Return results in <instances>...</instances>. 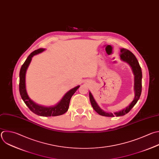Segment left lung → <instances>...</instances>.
I'll use <instances>...</instances> for the list:
<instances>
[{
    "label": "left lung",
    "instance_id": "left-lung-1",
    "mask_svg": "<svg viewBox=\"0 0 159 159\" xmlns=\"http://www.w3.org/2000/svg\"><path fill=\"white\" fill-rule=\"evenodd\" d=\"M120 58L123 61L128 63L130 66L132 67V69L133 70L134 74V80H135V83H134V89H135V98L134 100L132 101V102L125 109L115 112L114 114L112 113H107L104 112L102 110H101L97 103L96 102L95 100L94 99L92 94L89 92V99L91 101V104L94 109V111L98 112L99 115L103 116H107V117H114L116 116H122L126 114H127L130 109L135 106V104L137 103L138 100L140 98L141 92H142V70L141 68L139 65V63L135 58V55L129 50L125 49V48H122L120 50Z\"/></svg>",
    "mask_w": 159,
    "mask_h": 159
}]
</instances>
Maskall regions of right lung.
<instances>
[{
  "label": "right lung",
  "instance_id": "add662e5",
  "mask_svg": "<svg viewBox=\"0 0 159 159\" xmlns=\"http://www.w3.org/2000/svg\"><path fill=\"white\" fill-rule=\"evenodd\" d=\"M45 49L39 48L34 51L30 55L27 57V60L22 65L20 71V81H19V91L20 96L25 103V104L28 106L31 111H32L35 114H37L40 116H57L65 114L68 109L69 104L70 102V99L74 93L76 91V90L80 88V86H78L71 90H70L68 93L65 94L62 99L55 106L53 107H43L39 106L35 102H34L28 96L26 88H25V73L27 69L32 60V58L39 53L44 51Z\"/></svg>",
  "mask_w": 159,
  "mask_h": 159
}]
</instances>
